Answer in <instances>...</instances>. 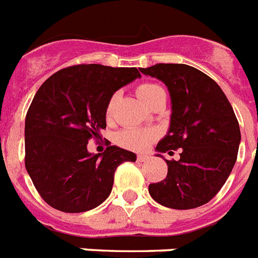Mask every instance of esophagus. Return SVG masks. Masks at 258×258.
<instances>
[{
  "label": "esophagus",
  "instance_id": "obj_1",
  "mask_svg": "<svg viewBox=\"0 0 258 258\" xmlns=\"http://www.w3.org/2000/svg\"><path fill=\"white\" fill-rule=\"evenodd\" d=\"M149 159H150L149 155H142V154H141V155H137V162H147Z\"/></svg>",
  "mask_w": 258,
  "mask_h": 258
}]
</instances>
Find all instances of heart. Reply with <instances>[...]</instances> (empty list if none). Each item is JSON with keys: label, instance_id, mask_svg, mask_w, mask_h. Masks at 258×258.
I'll return each instance as SVG.
<instances>
[{"label": "heart", "instance_id": "1", "mask_svg": "<svg viewBox=\"0 0 258 258\" xmlns=\"http://www.w3.org/2000/svg\"><path fill=\"white\" fill-rule=\"evenodd\" d=\"M137 94L150 107L158 99L166 96L164 90L156 83H142V85L138 86ZM117 99L118 92L112 94L111 98L108 99L107 105H105V117L107 118L111 117L112 113H113ZM158 136H159L158 132L154 131V129H133V127H129V129L120 132L116 140H117V144L125 149L134 151H144L158 138Z\"/></svg>", "mask_w": 258, "mask_h": 258}]
</instances>
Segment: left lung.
<instances>
[{
  "label": "left lung",
  "instance_id": "1",
  "mask_svg": "<svg viewBox=\"0 0 258 258\" xmlns=\"http://www.w3.org/2000/svg\"><path fill=\"white\" fill-rule=\"evenodd\" d=\"M140 70L164 82L172 100L169 131L156 150L180 149V159L166 160L167 177L150 184L149 193L177 210L208 204L236 162L241 136L232 105L214 79L193 66L156 63Z\"/></svg>",
  "mask_w": 258,
  "mask_h": 258
}]
</instances>
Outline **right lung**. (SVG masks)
Instances as JSON below:
<instances>
[{
	"instance_id": "1",
	"label": "right lung",
	"mask_w": 258,
	"mask_h": 258,
	"mask_svg": "<svg viewBox=\"0 0 258 258\" xmlns=\"http://www.w3.org/2000/svg\"><path fill=\"white\" fill-rule=\"evenodd\" d=\"M141 77L137 68L82 63L58 70L35 94L24 124V164L35 188L49 206L83 213L107 200L114 171L136 154L109 146L87 151L102 137L105 105L114 91Z\"/></svg>"
}]
</instances>
